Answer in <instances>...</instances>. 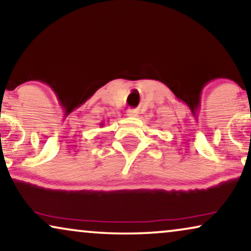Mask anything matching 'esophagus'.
Listing matches in <instances>:
<instances>
[{
    "mask_svg": "<svg viewBox=\"0 0 251 251\" xmlns=\"http://www.w3.org/2000/svg\"><path fill=\"white\" fill-rule=\"evenodd\" d=\"M126 115L130 116V118H136V116L138 115V111L133 108H129L128 111H126Z\"/></svg>",
    "mask_w": 251,
    "mask_h": 251,
    "instance_id": "1",
    "label": "esophagus"
}]
</instances>
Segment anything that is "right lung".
I'll return each instance as SVG.
<instances>
[{"label":"right lung","mask_w":251,"mask_h":251,"mask_svg":"<svg viewBox=\"0 0 251 251\" xmlns=\"http://www.w3.org/2000/svg\"><path fill=\"white\" fill-rule=\"evenodd\" d=\"M102 123H104V122H101V123H100V126H104V125H102Z\"/></svg>","instance_id":"obj_1"}]
</instances>
